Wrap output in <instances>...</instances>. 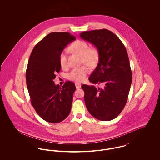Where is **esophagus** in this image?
Listing matches in <instances>:
<instances>
[{"label": "esophagus", "mask_w": 160, "mask_h": 160, "mask_svg": "<svg viewBox=\"0 0 160 160\" xmlns=\"http://www.w3.org/2000/svg\"><path fill=\"white\" fill-rule=\"evenodd\" d=\"M75 86H76V89H79V88H81V83H79V82H76V83H75Z\"/></svg>", "instance_id": "esophagus-1"}]
</instances>
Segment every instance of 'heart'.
Masks as SVG:
<instances>
[{
    "mask_svg": "<svg viewBox=\"0 0 160 160\" xmlns=\"http://www.w3.org/2000/svg\"><path fill=\"white\" fill-rule=\"evenodd\" d=\"M70 49L74 52L82 56V62H84L91 67H94L98 60V52L97 48H89L88 44L83 41L78 40L73 42ZM59 63L62 68H66L68 65V59L67 51L63 50L58 57ZM89 71V68L87 65H83L80 67L72 69L69 73L68 78L70 80L81 82L83 81L86 75Z\"/></svg>",
    "mask_w": 160,
    "mask_h": 160,
    "instance_id": "heart-1",
    "label": "heart"
}]
</instances>
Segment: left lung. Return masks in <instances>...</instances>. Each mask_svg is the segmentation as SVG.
Instances as JSON below:
<instances>
[{"mask_svg":"<svg viewBox=\"0 0 160 160\" xmlns=\"http://www.w3.org/2000/svg\"><path fill=\"white\" fill-rule=\"evenodd\" d=\"M80 37L96 47L99 61L89 78L102 88L82 85L84 101L89 112L101 121L116 118L124 108L132 80L126 49L119 38L106 29L84 31Z\"/></svg>","mask_w":160,"mask_h":160,"instance_id":"left-lung-1","label":"left lung"}]
</instances>
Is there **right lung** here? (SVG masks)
Segmentation results:
<instances>
[{
    "mask_svg": "<svg viewBox=\"0 0 160 160\" xmlns=\"http://www.w3.org/2000/svg\"><path fill=\"white\" fill-rule=\"evenodd\" d=\"M75 39L69 32H51L35 46L29 57L26 80L31 103L48 122L63 121L71 109L74 84L68 81L60 87L53 80L61 69L60 53Z\"/></svg>",
    "mask_w": 160,
    "mask_h": 160,
    "instance_id": "add662e5",
    "label": "right lung"
}]
</instances>
